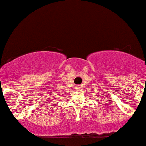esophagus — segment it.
I'll list each match as a JSON object with an SVG mask.
<instances>
[{"instance_id":"1","label":"esophagus","mask_w":146,"mask_h":146,"mask_svg":"<svg viewBox=\"0 0 146 146\" xmlns=\"http://www.w3.org/2000/svg\"><path fill=\"white\" fill-rule=\"evenodd\" d=\"M76 90H77V91H79V88H78V89H76Z\"/></svg>"}]
</instances>
